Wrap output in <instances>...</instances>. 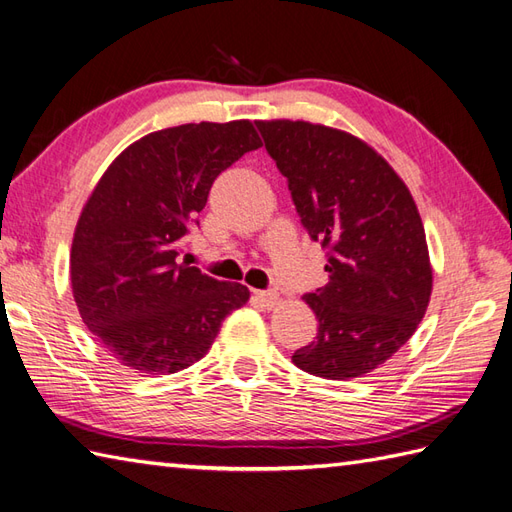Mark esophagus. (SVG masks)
<instances>
[{"mask_svg": "<svg viewBox=\"0 0 512 512\" xmlns=\"http://www.w3.org/2000/svg\"><path fill=\"white\" fill-rule=\"evenodd\" d=\"M255 299H257L259 306L266 308V310H270V308H275V306H277L279 295H277L275 290H255Z\"/></svg>", "mask_w": 512, "mask_h": 512, "instance_id": "34e87169", "label": "esophagus"}]
</instances>
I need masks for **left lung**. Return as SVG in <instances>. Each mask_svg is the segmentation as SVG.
<instances>
[{"instance_id": "left-lung-1", "label": "left lung", "mask_w": 512, "mask_h": 512, "mask_svg": "<svg viewBox=\"0 0 512 512\" xmlns=\"http://www.w3.org/2000/svg\"><path fill=\"white\" fill-rule=\"evenodd\" d=\"M312 242L325 248L328 284L303 295L319 319L292 354L303 372L347 380L372 372L416 332L431 297L420 213L385 158L341 129L257 121Z\"/></svg>"}]
</instances>
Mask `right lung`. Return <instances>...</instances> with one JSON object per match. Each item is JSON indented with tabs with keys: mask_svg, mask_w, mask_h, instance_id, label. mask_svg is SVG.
<instances>
[{
	"mask_svg": "<svg viewBox=\"0 0 512 512\" xmlns=\"http://www.w3.org/2000/svg\"><path fill=\"white\" fill-rule=\"evenodd\" d=\"M262 147L250 121L189 123L129 145L76 224L70 281L88 330L138 374H176L209 352L250 292L178 262L215 178Z\"/></svg>",
	"mask_w": 512,
	"mask_h": 512,
	"instance_id": "add662e5",
	"label": "right lung"
}]
</instances>
